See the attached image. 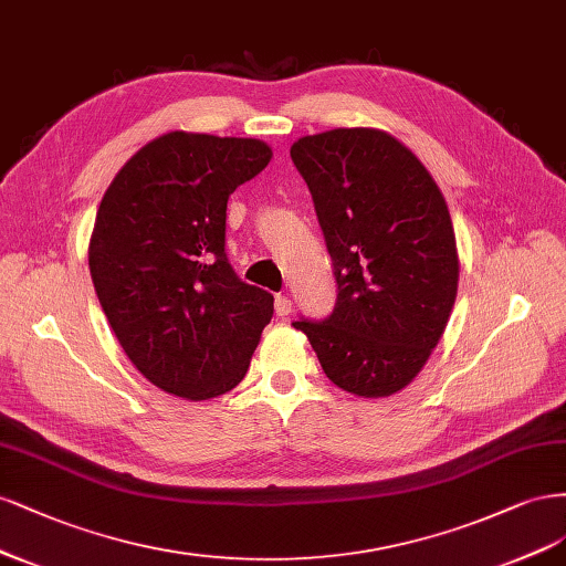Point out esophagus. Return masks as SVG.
Listing matches in <instances>:
<instances>
[{
  "label": "esophagus",
  "mask_w": 566,
  "mask_h": 566,
  "mask_svg": "<svg viewBox=\"0 0 566 566\" xmlns=\"http://www.w3.org/2000/svg\"><path fill=\"white\" fill-rule=\"evenodd\" d=\"M275 313L280 317H286L291 313V298L289 296H277L275 298Z\"/></svg>",
  "instance_id": "34e87169"
}]
</instances>
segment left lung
Wrapping results in <instances>:
<instances>
[{"label":"left lung","instance_id":"obj_1","mask_svg":"<svg viewBox=\"0 0 566 566\" xmlns=\"http://www.w3.org/2000/svg\"><path fill=\"white\" fill-rule=\"evenodd\" d=\"M334 263V313L298 319L345 392L388 397L440 343L459 291L444 197L407 145L378 129H332L291 145Z\"/></svg>","mask_w":566,"mask_h":566}]
</instances>
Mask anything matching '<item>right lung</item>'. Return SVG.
<instances>
[{"instance_id": "right-lung-1", "label": "right lung", "mask_w": 566, "mask_h": 566, "mask_svg": "<svg viewBox=\"0 0 566 566\" xmlns=\"http://www.w3.org/2000/svg\"><path fill=\"white\" fill-rule=\"evenodd\" d=\"M272 157L256 138L171 132L124 164L88 242L103 313L134 367L159 390L211 399L249 369L272 294L234 275L228 197Z\"/></svg>"}]
</instances>
